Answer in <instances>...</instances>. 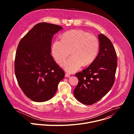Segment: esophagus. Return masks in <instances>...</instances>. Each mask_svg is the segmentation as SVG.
<instances>
[{
	"label": "esophagus",
	"instance_id": "34e87169",
	"mask_svg": "<svg viewBox=\"0 0 134 134\" xmlns=\"http://www.w3.org/2000/svg\"><path fill=\"white\" fill-rule=\"evenodd\" d=\"M65 76H66V77H70V74H68V73H66V74H65Z\"/></svg>",
	"mask_w": 134,
	"mask_h": 134
}]
</instances>
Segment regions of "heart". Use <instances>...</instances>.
<instances>
[{"label":"heart","instance_id":"1","mask_svg":"<svg viewBox=\"0 0 134 134\" xmlns=\"http://www.w3.org/2000/svg\"><path fill=\"white\" fill-rule=\"evenodd\" d=\"M100 43L98 38L81 30L66 32L62 40H56L52 47V54L56 62L62 64L70 54L71 56L63 65L69 72L79 70L82 65L92 63L98 55Z\"/></svg>","mask_w":134,"mask_h":134}]
</instances>
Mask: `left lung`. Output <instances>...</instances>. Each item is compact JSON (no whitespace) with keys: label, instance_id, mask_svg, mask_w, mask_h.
<instances>
[{"label":"left lung","instance_id":"obj_1","mask_svg":"<svg viewBox=\"0 0 134 134\" xmlns=\"http://www.w3.org/2000/svg\"><path fill=\"white\" fill-rule=\"evenodd\" d=\"M100 49L95 60L85 69L75 75L79 83L74 91L75 98L86 105L100 100L112 87L117 66V56L109 39L98 35Z\"/></svg>","mask_w":134,"mask_h":134}]
</instances>
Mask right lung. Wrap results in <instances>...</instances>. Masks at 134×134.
Masks as SVG:
<instances>
[{"label":"right lung","mask_w":134,"mask_h":134,"mask_svg":"<svg viewBox=\"0 0 134 134\" xmlns=\"http://www.w3.org/2000/svg\"><path fill=\"white\" fill-rule=\"evenodd\" d=\"M63 29L57 25L40 23L19 42L15 59L17 81L31 100L44 102L55 94L65 72L51 55L53 35Z\"/></svg>","instance_id":"obj_1"}]
</instances>
